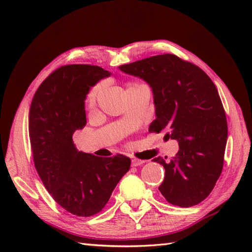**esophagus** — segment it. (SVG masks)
Returning a JSON list of instances; mask_svg holds the SVG:
<instances>
[{
	"instance_id": "1",
	"label": "esophagus",
	"mask_w": 252,
	"mask_h": 252,
	"mask_svg": "<svg viewBox=\"0 0 252 252\" xmlns=\"http://www.w3.org/2000/svg\"><path fill=\"white\" fill-rule=\"evenodd\" d=\"M144 162V160H141V159H137V158H133L132 160H131V164H132V167H138V165H141V164H143Z\"/></svg>"
}]
</instances>
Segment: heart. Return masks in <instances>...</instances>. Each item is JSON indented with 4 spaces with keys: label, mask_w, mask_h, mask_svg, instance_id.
Segmentation results:
<instances>
[{
    "label": "heart",
    "mask_w": 252,
    "mask_h": 252,
    "mask_svg": "<svg viewBox=\"0 0 252 252\" xmlns=\"http://www.w3.org/2000/svg\"><path fill=\"white\" fill-rule=\"evenodd\" d=\"M133 85H136V84H132V85H130V87H133ZM100 89H101V84L100 83L94 85V87L89 91V93L87 95V98H85V103H87L88 105H93L95 103L96 98H97V95L99 93Z\"/></svg>",
    "instance_id": "obj_1"
}]
</instances>
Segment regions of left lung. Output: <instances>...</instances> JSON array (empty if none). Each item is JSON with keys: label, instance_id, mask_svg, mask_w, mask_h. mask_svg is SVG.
<instances>
[{"label": "left lung", "instance_id": "obj_1", "mask_svg": "<svg viewBox=\"0 0 252 252\" xmlns=\"http://www.w3.org/2000/svg\"><path fill=\"white\" fill-rule=\"evenodd\" d=\"M119 69L152 88L156 119L148 131L165 130V136L179 143L178 154L169 161L154 159L165 170L160 192L174 206L198 205L220 178L227 140L225 111L215 83L199 67L173 54L152 56Z\"/></svg>", "mask_w": 252, "mask_h": 252}]
</instances>
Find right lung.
Returning <instances> with one entry per match:
<instances>
[{"mask_svg":"<svg viewBox=\"0 0 252 252\" xmlns=\"http://www.w3.org/2000/svg\"><path fill=\"white\" fill-rule=\"evenodd\" d=\"M110 74L98 66H63L41 83L31 101L29 136L36 172L53 199L78 217L101 211L130 170V158L78 152L72 140L87 125L84 100L91 87Z\"/></svg>","mask_w":252,"mask_h":252,"instance_id":"obj_1","label":"right lung"}]
</instances>
